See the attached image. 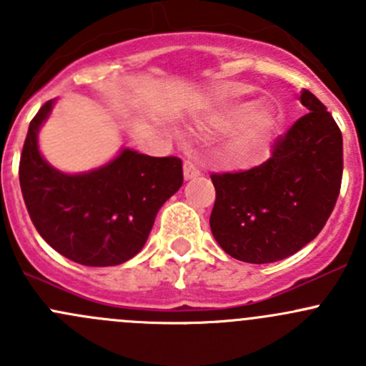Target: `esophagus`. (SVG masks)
I'll return each instance as SVG.
<instances>
[{"instance_id": "1", "label": "esophagus", "mask_w": 366, "mask_h": 366, "mask_svg": "<svg viewBox=\"0 0 366 366\" xmlns=\"http://www.w3.org/2000/svg\"><path fill=\"white\" fill-rule=\"evenodd\" d=\"M198 175H200V168H198L197 162L191 159L184 161V177H186V179H194V177Z\"/></svg>"}]
</instances>
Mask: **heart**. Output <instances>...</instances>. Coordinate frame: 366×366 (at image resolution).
Here are the masks:
<instances>
[{"mask_svg":"<svg viewBox=\"0 0 366 366\" xmlns=\"http://www.w3.org/2000/svg\"><path fill=\"white\" fill-rule=\"evenodd\" d=\"M239 125L237 136L234 139V149L239 156H248L257 150L271 132L274 125V117L265 108H252L249 104H234L224 108L214 118V125L217 129H230Z\"/></svg>","mask_w":366,"mask_h":366,"instance_id":"obj_1","label":"heart"}]
</instances>
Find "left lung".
I'll use <instances>...</instances> for the list:
<instances>
[{
  "mask_svg": "<svg viewBox=\"0 0 366 366\" xmlns=\"http://www.w3.org/2000/svg\"><path fill=\"white\" fill-rule=\"evenodd\" d=\"M301 104L308 113L272 143L267 161L210 175L216 187L210 230L237 260L269 264L297 253L319 235L337 204L342 131L306 88Z\"/></svg>",
  "mask_w": 366,
  "mask_h": 366,
  "instance_id": "8db88e82",
  "label": "left lung"
}]
</instances>
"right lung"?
I'll list each match as a JSON object with an SVG mask.
<instances>
[{
  "label": "right lung",
  "instance_id": "1",
  "mask_svg": "<svg viewBox=\"0 0 366 366\" xmlns=\"http://www.w3.org/2000/svg\"><path fill=\"white\" fill-rule=\"evenodd\" d=\"M53 108L47 101L29 122L19 161L26 209L44 241L90 267L118 265L139 253L157 210L184 182L182 161L125 149L84 175H65L42 159L36 132Z\"/></svg>",
  "mask_w": 366,
  "mask_h": 366
}]
</instances>
